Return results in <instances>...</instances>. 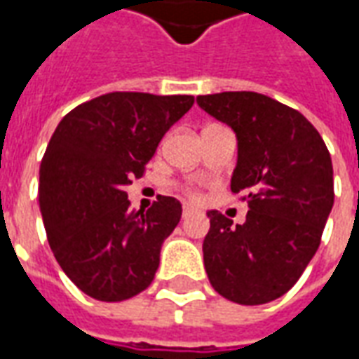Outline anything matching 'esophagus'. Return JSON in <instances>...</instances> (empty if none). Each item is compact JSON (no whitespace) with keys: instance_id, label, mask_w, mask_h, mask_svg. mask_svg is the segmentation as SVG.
<instances>
[{"instance_id":"esophagus-1","label":"esophagus","mask_w":359,"mask_h":359,"mask_svg":"<svg viewBox=\"0 0 359 359\" xmlns=\"http://www.w3.org/2000/svg\"><path fill=\"white\" fill-rule=\"evenodd\" d=\"M192 213H196V210L192 208V205H184V208H182V217H184V219L190 217Z\"/></svg>"}]
</instances>
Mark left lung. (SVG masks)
I'll return each instance as SVG.
<instances>
[{
	"instance_id": "8db88e82",
	"label": "left lung",
	"mask_w": 359,
	"mask_h": 359,
	"mask_svg": "<svg viewBox=\"0 0 359 359\" xmlns=\"http://www.w3.org/2000/svg\"><path fill=\"white\" fill-rule=\"evenodd\" d=\"M196 102L236 134L231 190L244 194L250 210L242 225L208 211V278L223 298L242 306L277 300L316 256L332 210L329 149L300 111L269 95L221 92Z\"/></svg>"
}]
</instances>
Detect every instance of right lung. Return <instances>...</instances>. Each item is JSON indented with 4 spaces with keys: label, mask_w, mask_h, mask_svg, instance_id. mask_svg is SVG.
<instances>
[{
    "label": "right lung",
    "mask_w": 359,
    "mask_h": 359,
    "mask_svg": "<svg viewBox=\"0 0 359 359\" xmlns=\"http://www.w3.org/2000/svg\"><path fill=\"white\" fill-rule=\"evenodd\" d=\"M192 105V95L111 92L67 113L51 136L38 188L43 226L61 269L95 300H128L156 277L182 205L159 196L148 211L130 210L125 188Z\"/></svg>",
    "instance_id": "obj_1"
}]
</instances>
